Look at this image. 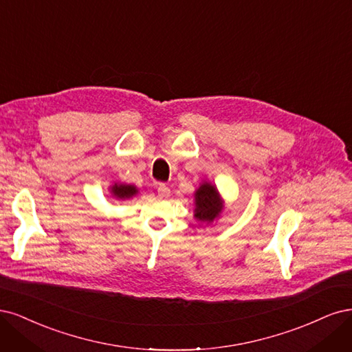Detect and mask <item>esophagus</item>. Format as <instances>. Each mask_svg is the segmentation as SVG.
Segmentation results:
<instances>
[{
  "label": "esophagus",
  "instance_id": "34e87169",
  "mask_svg": "<svg viewBox=\"0 0 352 352\" xmlns=\"http://www.w3.org/2000/svg\"><path fill=\"white\" fill-rule=\"evenodd\" d=\"M169 188H168V186L166 184H157V195H160L161 197H168L169 196Z\"/></svg>",
  "mask_w": 352,
  "mask_h": 352
}]
</instances>
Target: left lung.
<instances>
[{
	"label": "left lung",
	"mask_w": 352,
	"mask_h": 352,
	"mask_svg": "<svg viewBox=\"0 0 352 352\" xmlns=\"http://www.w3.org/2000/svg\"><path fill=\"white\" fill-rule=\"evenodd\" d=\"M195 218L200 222L212 223L219 218L223 203L217 187L212 186L208 181L201 183L195 192Z\"/></svg>",
	"instance_id": "left-lung-1"
}]
</instances>
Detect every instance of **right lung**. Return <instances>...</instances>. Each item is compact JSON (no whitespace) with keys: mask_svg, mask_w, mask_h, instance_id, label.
Here are the masks:
<instances>
[{"mask_svg":"<svg viewBox=\"0 0 352 352\" xmlns=\"http://www.w3.org/2000/svg\"><path fill=\"white\" fill-rule=\"evenodd\" d=\"M138 191H139L138 188H135L134 186H130V184H117L116 183L111 187V195L117 199H122V200L135 196L138 195Z\"/></svg>","mask_w":352,"mask_h":352,"instance_id":"1","label":"right lung"}]
</instances>
